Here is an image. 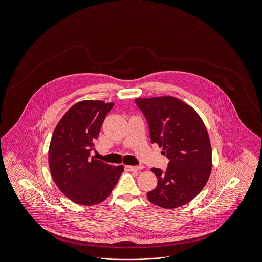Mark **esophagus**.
I'll return each instance as SVG.
<instances>
[{"label":"esophagus","mask_w":262,"mask_h":262,"mask_svg":"<svg viewBox=\"0 0 262 262\" xmlns=\"http://www.w3.org/2000/svg\"><path fill=\"white\" fill-rule=\"evenodd\" d=\"M144 169L143 166H125V170L129 171V172H138V171H142Z\"/></svg>","instance_id":"1"}]
</instances>
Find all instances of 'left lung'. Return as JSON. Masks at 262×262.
I'll list each match as a JSON object with an SVG mask.
<instances>
[{
    "mask_svg": "<svg viewBox=\"0 0 262 262\" xmlns=\"http://www.w3.org/2000/svg\"><path fill=\"white\" fill-rule=\"evenodd\" d=\"M149 126L151 144L169 159L165 172L152 168L157 187L147 199L159 207L174 209L193 200L207 184L212 170L209 135L197 112L174 96L137 98Z\"/></svg>",
    "mask_w": 262,
    "mask_h": 262,
    "instance_id": "left-lung-1",
    "label": "left lung"
}]
</instances>
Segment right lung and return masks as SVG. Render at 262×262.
I'll return each mask as SVG.
<instances>
[{
  "label": "right lung",
  "instance_id": "1",
  "mask_svg": "<svg viewBox=\"0 0 262 262\" xmlns=\"http://www.w3.org/2000/svg\"><path fill=\"white\" fill-rule=\"evenodd\" d=\"M113 102L83 100L59 120L49 145L48 162L59 190L71 201L92 206L104 201L117 185L123 166L115 167L90 156Z\"/></svg>",
  "mask_w": 262,
  "mask_h": 262
}]
</instances>
